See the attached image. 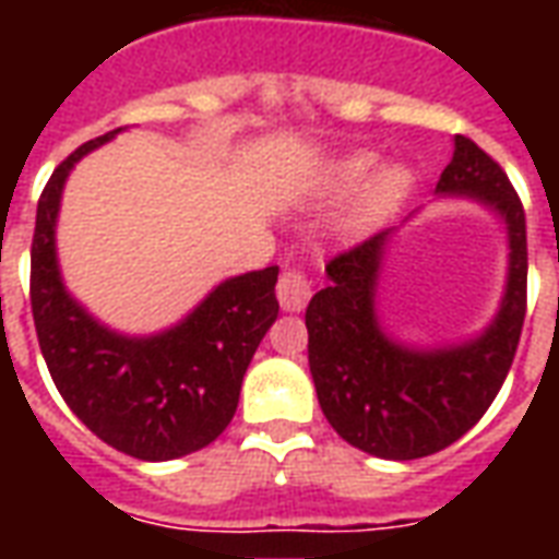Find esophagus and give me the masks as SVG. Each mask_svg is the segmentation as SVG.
<instances>
[{"label": "esophagus", "mask_w": 559, "mask_h": 559, "mask_svg": "<svg viewBox=\"0 0 559 559\" xmlns=\"http://www.w3.org/2000/svg\"><path fill=\"white\" fill-rule=\"evenodd\" d=\"M311 299V278L302 266H290L278 278V302L284 311H302Z\"/></svg>", "instance_id": "1"}]
</instances>
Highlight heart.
<instances>
[{"instance_id": "1", "label": "heart", "mask_w": 559, "mask_h": 559, "mask_svg": "<svg viewBox=\"0 0 559 559\" xmlns=\"http://www.w3.org/2000/svg\"><path fill=\"white\" fill-rule=\"evenodd\" d=\"M371 167H374V155H365V152L347 155L338 164H332L329 185L335 191H350L371 173ZM407 188H411V173L404 167H386V170L377 173L374 179L365 185L362 200L356 209V227H368L374 221L386 218L389 212L401 203V197L407 194Z\"/></svg>"}]
</instances>
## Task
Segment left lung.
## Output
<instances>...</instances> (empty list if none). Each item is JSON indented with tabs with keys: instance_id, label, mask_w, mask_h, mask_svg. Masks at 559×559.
Here are the masks:
<instances>
[{
	"instance_id": "8db88e82",
	"label": "left lung",
	"mask_w": 559,
	"mask_h": 559,
	"mask_svg": "<svg viewBox=\"0 0 559 559\" xmlns=\"http://www.w3.org/2000/svg\"><path fill=\"white\" fill-rule=\"evenodd\" d=\"M437 191L497 209L509 230L503 305L479 338L411 350L380 329L374 290L389 230L332 257L329 284L305 311L308 365L323 416L347 443L389 461L433 455L485 416L512 368L527 311V221L503 167L457 134Z\"/></svg>"
}]
</instances>
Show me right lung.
Masks as SVG:
<instances>
[{
  "label": "right lung",
  "mask_w": 559,
  "mask_h": 559,
  "mask_svg": "<svg viewBox=\"0 0 559 559\" xmlns=\"http://www.w3.org/2000/svg\"><path fill=\"white\" fill-rule=\"evenodd\" d=\"M119 131L83 143L44 185L32 236V320L74 416L126 455L170 461L230 425L251 356L278 317V266L224 281L179 326L152 338H126L92 320L59 278L56 215L71 167Z\"/></svg>",
  "instance_id": "right-lung-1"
}]
</instances>
